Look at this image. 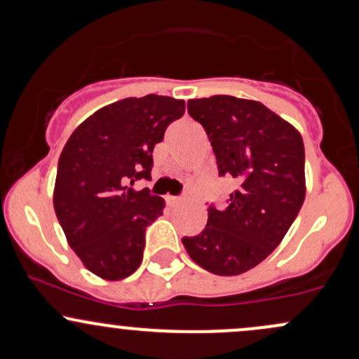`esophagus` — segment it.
Returning a JSON list of instances; mask_svg holds the SVG:
<instances>
[{
	"mask_svg": "<svg viewBox=\"0 0 359 359\" xmlns=\"http://www.w3.org/2000/svg\"><path fill=\"white\" fill-rule=\"evenodd\" d=\"M182 197L180 196H167V203L172 205V208H174V205H179L180 203H182Z\"/></svg>",
	"mask_w": 359,
	"mask_h": 359,
	"instance_id": "esophagus-1",
	"label": "esophagus"
}]
</instances>
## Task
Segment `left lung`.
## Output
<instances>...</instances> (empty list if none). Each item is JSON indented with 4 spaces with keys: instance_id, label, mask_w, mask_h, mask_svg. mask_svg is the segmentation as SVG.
<instances>
[{
    "instance_id": "8db88e82",
    "label": "left lung",
    "mask_w": 359,
    "mask_h": 359,
    "mask_svg": "<svg viewBox=\"0 0 359 359\" xmlns=\"http://www.w3.org/2000/svg\"><path fill=\"white\" fill-rule=\"evenodd\" d=\"M211 142L219 177H231L226 208H208V224L182 243L197 265L231 277L280 245L306 197L302 137L258 101L211 96L187 101Z\"/></svg>"
}]
</instances>
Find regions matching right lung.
Instances as JSON below:
<instances>
[{
    "instance_id": "right-lung-1",
    "label": "right lung",
    "mask_w": 359,
    "mask_h": 359,
    "mask_svg": "<svg viewBox=\"0 0 359 359\" xmlns=\"http://www.w3.org/2000/svg\"><path fill=\"white\" fill-rule=\"evenodd\" d=\"M184 111L182 100L168 96L126 97L96 111L65 143L53 208L71 248L97 277L121 280L142 263L163 199L131 185L150 180L154 148Z\"/></svg>"
}]
</instances>
